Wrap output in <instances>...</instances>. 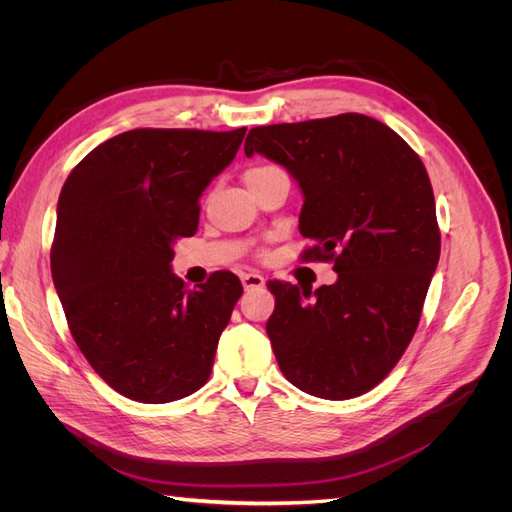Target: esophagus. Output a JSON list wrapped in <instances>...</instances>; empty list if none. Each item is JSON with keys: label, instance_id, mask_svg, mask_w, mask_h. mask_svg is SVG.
I'll use <instances>...</instances> for the list:
<instances>
[{"label": "esophagus", "instance_id": "esophagus-1", "mask_svg": "<svg viewBox=\"0 0 512 512\" xmlns=\"http://www.w3.org/2000/svg\"><path fill=\"white\" fill-rule=\"evenodd\" d=\"M241 284L245 290H256L265 286V277L260 273H241Z\"/></svg>", "mask_w": 512, "mask_h": 512}]
</instances>
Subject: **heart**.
Returning <instances> with one entry per match:
<instances>
[{
	"instance_id": "b5f03b06",
	"label": "heart",
	"mask_w": 512,
	"mask_h": 512,
	"mask_svg": "<svg viewBox=\"0 0 512 512\" xmlns=\"http://www.w3.org/2000/svg\"><path fill=\"white\" fill-rule=\"evenodd\" d=\"M277 173H284V170H282L280 166H275V164H267V162H262V164H254V166H250V168L245 170V183L250 185V183H254V181L267 179V177H271V175H277Z\"/></svg>"
}]
</instances>
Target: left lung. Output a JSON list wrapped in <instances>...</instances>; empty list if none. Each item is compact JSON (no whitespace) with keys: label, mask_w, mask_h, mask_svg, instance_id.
<instances>
[{"label":"left lung","mask_w":512,"mask_h":512,"mask_svg":"<svg viewBox=\"0 0 512 512\" xmlns=\"http://www.w3.org/2000/svg\"><path fill=\"white\" fill-rule=\"evenodd\" d=\"M254 153L299 181V230L314 241L301 260L333 262L337 273L314 292L267 284L277 365L314 397H359L406 352L438 267L427 170L397 132L359 113L252 128L245 156Z\"/></svg>","instance_id":"left-lung-1"}]
</instances>
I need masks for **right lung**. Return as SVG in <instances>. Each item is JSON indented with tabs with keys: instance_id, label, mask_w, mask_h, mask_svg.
Wrapping results in <instances>:
<instances>
[{
	"instance_id": "obj_1",
	"label": "right lung",
	"mask_w": 512,
	"mask_h": 512,
	"mask_svg": "<svg viewBox=\"0 0 512 512\" xmlns=\"http://www.w3.org/2000/svg\"><path fill=\"white\" fill-rule=\"evenodd\" d=\"M245 130L123 132L89 151L61 188L53 284L76 346L123 397L166 404L211 376L243 286L218 271L190 290L170 260L175 241L196 232L198 198Z\"/></svg>"
}]
</instances>
